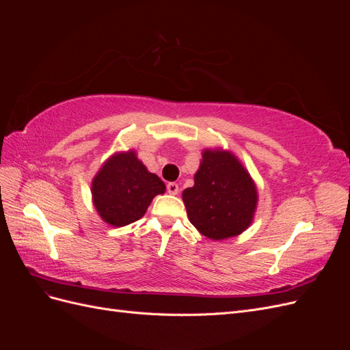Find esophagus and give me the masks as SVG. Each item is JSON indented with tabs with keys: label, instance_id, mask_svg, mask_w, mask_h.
I'll list each match as a JSON object with an SVG mask.
<instances>
[{
	"label": "esophagus",
	"instance_id": "1",
	"mask_svg": "<svg viewBox=\"0 0 350 350\" xmlns=\"http://www.w3.org/2000/svg\"><path fill=\"white\" fill-rule=\"evenodd\" d=\"M166 189H167L169 194H174V196H175V194H178V191H179V187H178L176 183H167Z\"/></svg>",
	"mask_w": 350,
	"mask_h": 350
}]
</instances>
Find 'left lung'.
I'll return each mask as SVG.
<instances>
[{"mask_svg":"<svg viewBox=\"0 0 350 350\" xmlns=\"http://www.w3.org/2000/svg\"><path fill=\"white\" fill-rule=\"evenodd\" d=\"M183 200L191 224L204 237L220 241L245 230L257 206V189L238 159L229 152L206 150L194 187Z\"/></svg>","mask_w":350,"mask_h":350,"instance_id":"1","label":"left lung"}]
</instances>
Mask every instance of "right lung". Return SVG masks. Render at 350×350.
Listing matches in <instances>:
<instances>
[{"instance_id":"obj_1","label":"right lung","mask_w":350,"mask_h":350,"mask_svg":"<svg viewBox=\"0 0 350 350\" xmlns=\"http://www.w3.org/2000/svg\"><path fill=\"white\" fill-rule=\"evenodd\" d=\"M163 193L162 179L147 171L134 152L112 156L92 184L93 204L112 226H125L142 219L153 197Z\"/></svg>"}]
</instances>
